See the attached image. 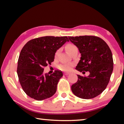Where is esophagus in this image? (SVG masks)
Returning a JSON list of instances; mask_svg holds the SVG:
<instances>
[{"instance_id": "obj_1", "label": "esophagus", "mask_w": 124, "mask_h": 124, "mask_svg": "<svg viewBox=\"0 0 124 124\" xmlns=\"http://www.w3.org/2000/svg\"><path fill=\"white\" fill-rule=\"evenodd\" d=\"M64 75H65V76H67V75H68V74H70V73H69V72H64Z\"/></svg>"}]
</instances>
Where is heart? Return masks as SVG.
<instances>
[{
  "label": "heart",
  "mask_w": 124,
  "mask_h": 124,
  "mask_svg": "<svg viewBox=\"0 0 124 124\" xmlns=\"http://www.w3.org/2000/svg\"><path fill=\"white\" fill-rule=\"evenodd\" d=\"M76 47H77L75 45H73V44H68L65 47V50L67 51V52L69 54L71 53V52L73 50L74 48H75ZM59 50H57L55 53V56H57V54H59ZM73 67V64L71 63L68 64H62L59 65V69L63 71H69Z\"/></svg>",
  "instance_id": "1"
}]
</instances>
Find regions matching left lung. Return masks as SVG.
Listing matches in <instances>:
<instances>
[{"label":"left lung","mask_w":124,"mask_h":124,"mask_svg":"<svg viewBox=\"0 0 124 124\" xmlns=\"http://www.w3.org/2000/svg\"><path fill=\"white\" fill-rule=\"evenodd\" d=\"M81 54L76 69L83 74L89 72L87 77L79 75L72 85L73 94L82 99H92L101 94L109 83L113 69L112 54L106 42L93 35L69 37Z\"/></svg>","instance_id":"obj_1"}]
</instances>
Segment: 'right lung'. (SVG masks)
Returning <instances> with one entry per match:
<instances>
[{"label": "right lung", "mask_w": 124, "mask_h": 124, "mask_svg": "<svg viewBox=\"0 0 124 124\" xmlns=\"http://www.w3.org/2000/svg\"><path fill=\"white\" fill-rule=\"evenodd\" d=\"M67 41V37H42L29 40L22 48L17 73L23 90L30 98L42 101L55 94L62 73L44 74V67L54 62L56 51Z\"/></svg>", "instance_id": "obj_1"}]
</instances>
